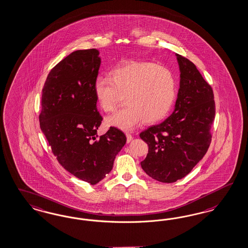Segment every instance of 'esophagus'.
Listing matches in <instances>:
<instances>
[{
	"label": "esophagus",
	"mask_w": 248,
	"mask_h": 248,
	"mask_svg": "<svg viewBox=\"0 0 248 248\" xmlns=\"http://www.w3.org/2000/svg\"><path fill=\"white\" fill-rule=\"evenodd\" d=\"M132 140H133V136L130 135V134H126V141H127V143H130Z\"/></svg>",
	"instance_id": "obj_1"
}]
</instances>
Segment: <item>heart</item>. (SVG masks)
<instances>
[{
    "label": "heart",
    "mask_w": 248,
    "mask_h": 248,
    "mask_svg": "<svg viewBox=\"0 0 248 248\" xmlns=\"http://www.w3.org/2000/svg\"><path fill=\"white\" fill-rule=\"evenodd\" d=\"M93 93L105 112L113 111L124 94L125 105L107 117L106 124L131 131L143 121L155 124L170 112L177 99V80L165 66L148 60H126L111 68L109 78H96Z\"/></svg>",
    "instance_id": "obj_1"
}]
</instances>
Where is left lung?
<instances>
[{"mask_svg":"<svg viewBox=\"0 0 248 248\" xmlns=\"http://www.w3.org/2000/svg\"><path fill=\"white\" fill-rule=\"evenodd\" d=\"M180 84L175 110L139 137L148 145L141 167L152 179L172 183L187 176L212 142L215 118L214 91L188 59L177 54Z\"/></svg>","mask_w":248,"mask_h":248,"instance_id":"1","label":"left lung"}]
</instances>
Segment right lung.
Segmentation results:
<instances>
[{
    "mask_svg": "<svg viewBox=\"0 0 248 248\" xmlns=\"http://www.w3.org/2000/svg\"><path fill=\"white\" fill-rule=\"evenodd\" d=\"M99 51L77 50L59 62L42 90L40 128L60 165L94 185L112 169L126 143L116 127L97 136L103 116L97 110L93 85L99 74Z\"/></svg>",
    "mask_w": 248,
    "mask_h": 248,
    "instance_id": "right-lung-1",
    "label": "right lung"
}]
</instances>
